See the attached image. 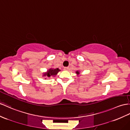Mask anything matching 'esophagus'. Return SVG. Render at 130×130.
Masks as SVG:
<instances>
[{
    "label": "esophagus",
    "instance_id": "1",
    "mask_svg": "<svg viewBox=\"0 0 130 130\" xmlns=\"http://www.w3.org/2000/svg\"><path fill=\"white\" fill-rule=\"evenodd\" d=\"M69 67H65V68H64V70H65V71H68V70H69Z\"/></svg>",
    "mask_w": 130,
    "mask_h": 130
}]
</instances>
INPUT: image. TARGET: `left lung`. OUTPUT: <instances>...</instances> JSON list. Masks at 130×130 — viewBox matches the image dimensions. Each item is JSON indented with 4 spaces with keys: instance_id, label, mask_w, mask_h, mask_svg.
<instances>
[{
    "instance_id": "obj_1",
    "label": "left lung",
    "mask_w": 130,
    "mask_h": 130,
    "mask_svg": "<svg viewBox=\"0 0 130 130\" xmlns=\"http://www.w3.org/2000/svg\"><path fill=\"white\" fill-rule=\"evenodd\" d=\"M76 74H77V75H78L79 74H80V73H79V70H77L76 71Z\"/></svg>"
}]
</instances>
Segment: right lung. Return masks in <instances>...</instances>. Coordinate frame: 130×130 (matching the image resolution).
I'll use <instances>...</instances> for the list:
<instances>
[{"label": "right lung", "instance_id": "1", "mask_svg": "<svg viewBox=\"0 0 130 130\" xmlns=\"http://www.w3.org/2000/svg\"><path fill=\"white\" fill-rule=\"evenodd\" d=\"M60 71L58 68H50L48 69L46 72H43L42 76L46 77H55V76L58 74V73ZM46 79V78H45Z\"/></svg>", "mask_w": 130, "mask_h": 130}]
</instances>
